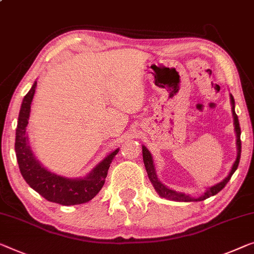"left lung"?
I'll return each mask as SVG.
<instances>
[{
    "label": "left lung",
    "mask_w": 254,
    "mask_h": 254,
    "mask_svg": "<svg viewBox=\"0 0 254 254\" xmlns=\"http://www.w3.org/2000/svg\"><path fill=\"white\" fill-rule=\"evenodd\" d=\"M230 104H232V113H233V117H234V127H235V133H236V146H237L236 161L234 162V164L232 166V170H230L229 175L227 176L224 180L220 181V183L214 185V186H211L209 188H206V190L204 191V194L200 195L199 197H192V196L188 195V194H185V192L176 191V190H173V189L166 187L165 185L162 184L157 178L156 170H155V165H154V161H153V156H151L150 151L147 149L145 146H142V158H143V164H145L147 175H148L150 183L154 186L155 190L157 191V194L160 195L161 197H164L166 199L176 200V202H199V200H204V199L211 197V196H214L215 194H218V192L226 186V184L230 180V178H232V176L234 175V172H235L237 170L238 164H240L241 148H242L240 122H238V117H237L236 113H235V100H234V97L232 96V94H230Z\"/></svg>",
    "instance_id": "obj_1"
}]
</instances>
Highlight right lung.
I'll return each mask as SVG.
<instances>
[{"instance_id": "right-lung-1", "label": "right lung", "mask_w": 254, "mask_h": 254, "mask_svg": "<svg viewBox=\"0 0 254 254\" xmlns=\"http://www.w3.org/2000/svg\"><path fill=\"white\" fill-rule=\"evenodd\" d=\"M36 85L37 82L35 81L22 99L18 116L14 150L21 176L29 187L50 202L67 206L89 202L103 188L109 166L120 148L108 154L85 177L67 178L49 171L39 160H36L30 148L27 132L30 105Z\"/></svg>"}]
</instances>
